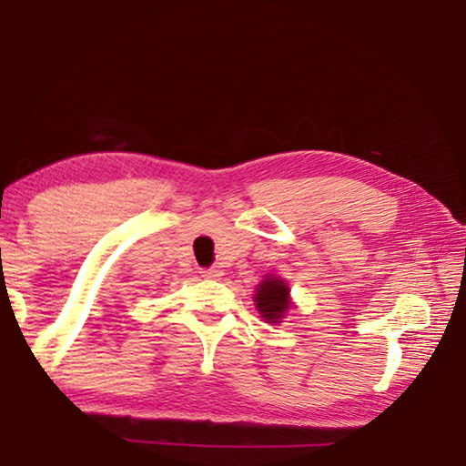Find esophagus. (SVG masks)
Segmentation results:
<instances>
[{
  "mask_svg": "<svg viewBox=\"0 0 466 466\" xmlns=\"http://www.w3.org/2000/svg\"><path fill=\"white\" fill-rule=\"evenodd\" d=\"M201 276L208 278V279H220L222 278V269H220V267H209V269H203L201 271Z\"/></svg>",
  "mask_w": 466,
  "mask_h": 466,
  "instance_id": "1",
  "label": "esophagus"
}]
</instances>
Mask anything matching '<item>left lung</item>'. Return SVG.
Segmentation results:
<instances>
[{"instance_id":"left-lung-1","label":"left lung","mask_w":466,"mask_h":466,"mask_svg":"<svg viewBox=\"0 0 466 466\" xmlns=\"http://www.w3.org/2000/svg\"><path fill=\"white\" fill-rule=\"evenodd\" d=\"M252 299L260 318L269 324L282 322L284 316L289 314L292 308L289 282H286L284 278L273 276V273H267V276L260 279L257 289H254Z\"/></svg>"}]
</instances>
